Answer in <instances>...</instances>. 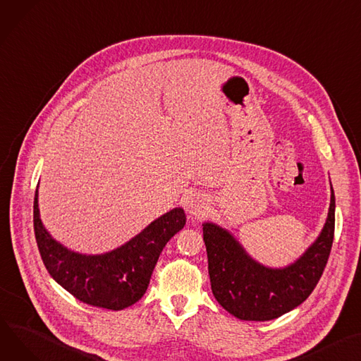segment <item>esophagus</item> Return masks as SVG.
Wrapping results in <instances>:
<instances>
[{
	"instance_id": "obj_1",
	"label": "esophagus",
	"mask_w": 361,
	"mask_h": 361,
	"mask_svg": "<svg viewBox=\"0 0 361 361\" xmlns=\"http://www.w3.org/2000/svg\"><path fill=\"white\" fill-rule=\"evenodd\" d=\"M185 206H187L185 207L187 212L191 216H195V218H203V216L207 212V209H209L206 199L203 196H200V195H193L191 197H188Z\"/></svg>"
}]
</instances>
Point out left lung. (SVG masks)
<instances>
[{"instance_id":"obj_1","label":"left lung","mask_w":361,"mask_h":361,"mask_svg":"<svg viewBox=\"0 0 361 361\" xmlns=\"http://www.w3.org/2000/svg\"><path fill=\"white\" fill-rule=\"evenodd\" d=\"M335 196L317 241L290 266L269 269L254 261L224 228L203 224L213 296L243 321H271L303 303L317 287L334 241Z\"/></svg>"}]
</instances>
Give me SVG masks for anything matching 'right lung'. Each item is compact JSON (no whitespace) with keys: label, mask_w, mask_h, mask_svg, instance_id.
Here are the masks:
<instances>
[{"label":"right lung","mask_w":361,"mask_h":361,"mask_svg":"<svg viewBox=\"0 0 361 361\" xmlns=\"http://www.w3.org/2000/svg\"><path fill=\"white\" fill-rule=\"evenodd\" d=\"M37 248L52 279L78 300L110 310H122L145 295L164 247L185 225V213L176 207L148 225L129 243L100 255H84L56 243L40 221L37 190L33 203Z\"/></svg>","instance_id":"obj_1"}]
</instances>
